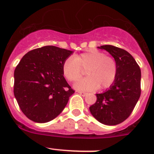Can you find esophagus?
Instances as JSON below:
<instances>
[{"label": "esophagus", "instance_id": "34e87169", "mask_svg": "<svg viewBox=\"0 0 154 154\" xmlns=\"http://www.w3.org/2000/svg\"><path fill=\"white\" fill-rule=\"evenodd\" d=\"M78 93L80 94V95L83 96V97H85V96L87 95V93L86 92H83V91H78Z\"/></svg>", "mask_w": 154, "mask_h": 154}]
</instances>
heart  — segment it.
Listing matches in <instances>:
<instances>
[{
    "mask_svg": "<svg viewBox=\"0 0 154 154\" xmlns=\"http://www.w3.org/2000/svg\"><path fill=\"white\" fill-rule=\"evenodd\" d=\"M81 68H86L87 77L74 84L79 91H95L100 86L108 88L116 80L118 71L116 60L95 49L68 57L63 62L62 71L68 81L74 82L81 77Z\"/></svg>",
    "mask_w": 154,
    "mask_h": 154,
    "instance_id": "heart-1",
    "label": "heart"
}]
</instances>
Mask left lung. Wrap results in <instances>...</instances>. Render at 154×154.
Masks as SVG:
<instances>
[{
  "instance_id": "1",
  "label": "left lung",
  "mask_w": 154,
  "mask_h": 154,
  "mask_svg": "<svg viewBox=\"0 0 154 154\" xmlns=\"http://www.w3.org/2000/svg\"><path fill=\"white\" fill-rule=\"evenodd\" d=\"M97 48L111 54L117 63L118 71L109 88L96 94L97 100L89 107L90 112L103 125H119L130 116L140 97L141 69L125 50L108 45Z\"/></svg>"
}]
</instances>
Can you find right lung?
<instances>
[{"label":"right lung","mask_w":154,"mask_h":154,"mask_svg":"<svg viewBox=\"0 0 154 154\" xmlns=\"http://www.w3.org/2000/svg\"><path fill=\"white\" fill-rule=\"evenodd\" d=\"M73 51L44 46L25 54L14 71V95L22 112L32 122L46 123L67 105L74 91L62 66Z\"/></svg>","instance_id":"right-lung-1"}]
</instances>
